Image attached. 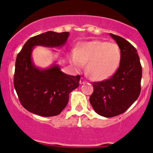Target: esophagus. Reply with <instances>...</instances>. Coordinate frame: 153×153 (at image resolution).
Here are the masks:
<instances>
[{"label": "esophagus", "instance_id": "1", "mask_svg": "<svg viewBox=\"0 0 153 153\" xmlns=\"http://www.w3.org/2000/svg\"><path fill=\"white\" fill-rule=\"evenodd\" d=\"M85 82V79H84L83 78H80V84H84Z\"/></svg>", "mask_w": 153, "mask_h": 153}]
</instances>
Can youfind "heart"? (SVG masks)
<instances>
[{
    "mask_svg": "<svg viewBox=\"0 0 153 153\" xmlns=\"http://www.w3.org/2000/svg\"><path fill=\"white\" fill-rule=\"evenodd\" d=\"M71 61L77 68L86 63L87 73L94 80H106L119 68L121 51L117 44L95 40L79 45L71 55Z\"/></svg>",
    "mask_w": 153,
    "mask_h": 153,
    "instance_id": "obj_1",
    "label": "heart"
}]
</instances>
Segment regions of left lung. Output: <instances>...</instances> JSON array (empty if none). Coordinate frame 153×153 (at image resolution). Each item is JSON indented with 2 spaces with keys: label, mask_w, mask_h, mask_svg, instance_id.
I'll return each instance as SVG.
<instances>
[{
  "label": "left lung",
  "mask_w": 153,
  "mask_h": 153,
  "mask_svg": "<svg viewBox=\"0 0 153 153\" xmlns=\"http://www.w3.org/2000/svg\"><path fill=\"white\" fill-rule=\"evenodd\" d=\"M121 51L119 67L109 79L93 83L90 103L98 114L113 117L126 111L141 91L142 66L137 51L129 42L110 34Z\"/></svg>",
  "instance_id": "8db88e82"
}]
</instances>
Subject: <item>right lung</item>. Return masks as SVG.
Masks as SVG:
<instances>
[{"instance_id": "right-lung-1", "label": "right lung", "mask_w": 153, "mask_h": 153, "mask_svg": "<svg viewBox=\"0 0 153 153\" xmlns=\"http://www.w3.org/2000/svg\"><path fill=\"white\" fill-rule=\"evenodd\" d=\"M68 36L69 32L54 31L36 35L24 44L17 55L13 85L22 105L31 113L42 117L59 114L68 104L71 91L79 86V75H67L56 64L40 69L31 59L35 46L60 47Z\"/></svg>"}]
</instances>
